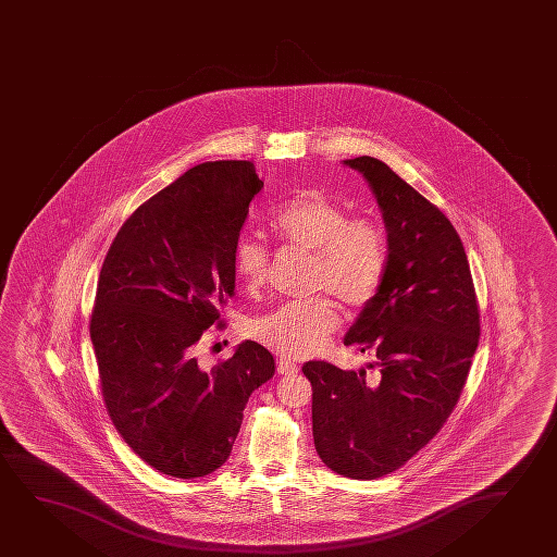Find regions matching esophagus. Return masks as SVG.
<instances>
[{"instance_id":"esophagus-1","label":"esophagus","mask_w":557,"mask_h":557,"mask_svg":"<svg viewBox=\"0 0 557 557\" xmlns=\"http://www.w3.org/2000/svg\"><path fill=\"white\" fill-rule=\"evenodd\" d=\"M299 366L297 363L289 362V360H280L277 362V373L280 375H295V373H299Z\"/></svg>"}]
</instances>
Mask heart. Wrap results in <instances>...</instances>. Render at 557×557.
Instances as JSON below:
<instances>
[{"label":"heart","instance_id":"heart-1","mask_svg":"<svg viewBox=\"0 0 557 557\" xmlns=\"http://www.w3.org/2000/svg\"><path fill=\"white\" fill-rule=\"evenodd\" d=\"M268 224L289 247L312 252V290H327L348 308L363 307L375 297L387 268V237L377 218L348 216L327 195L305 189L282 202ZM234 268L247 287H260L268 277L264 243L242 235L235 242ZM337 325L333 300L314 297L250 320L247 333L277 355L297 360L318 352Z\"/></svg>","mask_w":557,"mask_h":557}]
</instances>
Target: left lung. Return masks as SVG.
<instances>
[{
  "instance_id": "obj_1",
  "label": "left lung",
  "mask_w": 557,
  "mask_h": 557,
  "mask_svg": "<svg viewBox=\"0 0 557 557\" xmlns=\"http://www.w3.org/2000/svg\"><path fill=\"white\" fill-rule=\"evenodd\" d=\"M358 170L387 230V268L345 345L371 352L360 370L308 362L312 433L323 463L348 479L403 468L448 420L479 345V308L468 255L450 220L373 157ZM368 369L376 375L366 379Z\"/></svg>"
}]
</instances>
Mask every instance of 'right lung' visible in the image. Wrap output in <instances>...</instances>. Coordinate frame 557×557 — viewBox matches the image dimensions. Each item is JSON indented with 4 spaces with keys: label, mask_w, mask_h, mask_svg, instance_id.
<instances>
[{
    "label": "right lung",
    "mask_w": 557,
    "mask_h": 557,
    "mask_svg": "<svg viewBox=\"0 0 557 557\" xmlns=\"http://www.w3.org/2000/svg\"><path fill=\"white\" fill-rule=\"evenodd\" d=\"M264 187L249 161L202 162L122 224L97 283L89 337L114 428L164 475L226 463L274 356L243 341L214 368L195 347L234 297V247Z\"/></svg>",
    "instance_id": "obj_1"
}]
</instances>
